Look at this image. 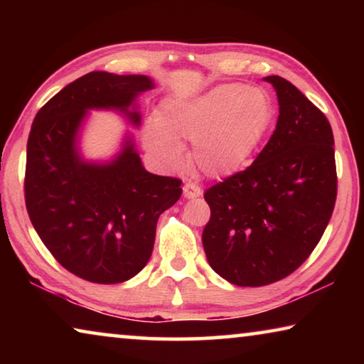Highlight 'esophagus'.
Returning a JSON list of instances; mask_svg holds the SVG:
<instances>
[{"label": "esophagus", "instance_id": "obj_1", "mask_svg": "<svg viewBox=\"0 0 364 364\" xmlns=\"http://www.w3.org/2000/svg\"><path fill=\"white\" fill-rule=\"evenodd\" d=\"M200 194H202L200 188L194 183H186L183 186V196L186 197V199H196V197H199Z\"/></svg>", "mask_w": 364, "mask_h": 364}]
</instances>
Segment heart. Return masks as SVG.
<instances>
[{
    "label": "heart",
    "instance_id": "heart-1",
    "mask_svg": "<svg viewBox=\"0 0 364 364\" xmlns=\"http://www.w3.org/2000/svg\"><path fill=\"white\" fill-rule=\"evenodd\" d=\"M276 117L267 91L242 83L213 86L188 101H168L144 130V143L159 157L180 164L181 144H193L196 168L223 180L247 168Z\"/></svg>",
    "mask_w": 364,
    "mask_h": 364
}]
</instances>
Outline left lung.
Here are the masks:
<instances>
[{
    "instance_id": "1",
    "label": "left lung",
    "mask_w": 364,
    "mask_h": 364,
    "mask_svg": "<svg viewBox=\"0 0 364 364\" xmlns=\"http://www.w3.org/2000/svg\"><path fill=\"white\" fill-rule=\"evenodd\" d=\"M279 102L276 130L254 164L205 191L208 264L242 287L271 284L304 263L337 197L334 134L326 115L286 78H264Z\"/></svg>"
}]
</instances>
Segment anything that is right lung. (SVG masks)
<instances>
[{
	"mask_svg": "<svg viewBox=\"0 0 364 364\" xmlns=\"http://www.w3.org/2000/svg\"><path fill=\"white\" fill-rule=\"evenodd\" d=\"M154 83L146 75L90 72L67 85L35 115L27 143L26 205L53 257L78 278L117 284L149 262L160 213L181 196V180L146 171L133 141L109 164L80 157L77 134L90 109L128 107Z\"/></svg>",
	"mask_w": 364,
	"mask_h": 364,
	"instance_id": "1",
	"label": "right lung"
}]
</instances>
